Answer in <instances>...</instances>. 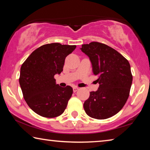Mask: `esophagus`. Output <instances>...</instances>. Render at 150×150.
I'll return each instance as SVG.
<instances>
[{
	"label": "esophagus",
	"instance_id": "1",
	"mask_svg": "<svg viewBox=\"0 0 150 150\" xmlns=\"http://www.w3.org/2000/svg\"><path fill=\"white\" fill-rule=\"evenodd\" d=\"M73 92L75 93V92H77V91L79 90V88L77 87H74L73 88Z\"/></svg>",
	"mask_w": 150,
	"mask_h": 150
}]
</instances>
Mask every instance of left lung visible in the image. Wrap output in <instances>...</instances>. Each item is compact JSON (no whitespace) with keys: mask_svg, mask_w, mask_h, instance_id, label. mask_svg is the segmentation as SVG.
<instances>
[{"mask_svg":"<svg viewBox=\"0 0 150 150\" xmlns=\"http://www.w3.org/2000/svg\"><path fill=\"white\" fill-rule=\"evenodd\" d=\"M80 49L89 57L99 83L98 90L90 92L84 103L85 112L99 120L112 117L128 98L132 83L130 63L117 51L102 43L91 42L82 45Z\"/></svg>","mask_w":150,"mask_h":150,"instance_id":"1","label":"left lung"}]
</instances>
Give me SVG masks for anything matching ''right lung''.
Wrapping results in <instances>:
<instances>
[{
	"mask_svg": "<svg viewBox=\"0 0 150 150\" xmlns=\"http://www.w3.org/2000/svg\"><path fill=\"white\" fill-rule=\"evenodd\" d=\"M76 45L52 43L34 50L20 68L19 83L28 105L38 115L46 118L59 116L73 94L70 86L56 84L54 75L63 71L65 57Z\"/></svg>",
	"mask_w": 150,
	"mask_h": 150,
	"instance_id": "add662e5",
	"label": "right lung"
}]
</instances>
